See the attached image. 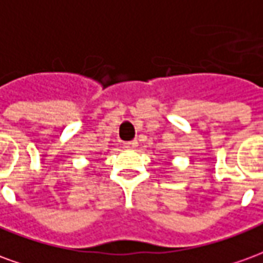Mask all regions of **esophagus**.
<instances>
[{
	"instance_id": "esophagus-1",
	"label": "esophagus",
	"mask_w": 263,
	"mask_h": 263,
	"mask_svg": "<svg viewBox=\"0 0 263 263\" xmlns=\"http://www.w3.org/2000/svg\"><path fill=\"white\" fill-rule=\"evenodd\" d=\"M124 146L128 149H134V148H137L138 146V142L137 141H129V142H125L124 143Z\"/></svg>"
}]
</instances>
